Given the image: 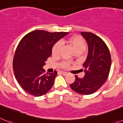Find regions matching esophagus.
Returning <instances> with one entry per match:
<instances>
[{"mask_svg": "<svg viewBox=\"0 0 123 123\" xmlns=\"http://www.w3.org/2000/svg\"><path fill=\"white\" fill-rule=\"evenodd\" d=\"M59 73H60L61 74L63 75H66L68 74V73H67V72H62V71L59 72Z\"/></svg>", "mask_w": 123, "mask_h": 123, "instance_id": "1", "label": "esophagus"}]
</instances>
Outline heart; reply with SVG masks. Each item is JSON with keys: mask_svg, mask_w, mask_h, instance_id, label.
Segmentation results:
<instances>
[{"mask_svg": "<svg viewBox=\"0 0 123 123\" xmlns=\"http://www.w3.org/2000/svg\"><path fill=\"white\" fill-rule=\"evenodd\" d=\"M66 43L69 45V46L74 51L75 53H83L86 49V44L84 40L79 36H72L67 39ZM61 49V44L59 43H55L52 49V54L53 55H58L59 51ZM70 63L67 61H63L61 62L60 66L62 68H68Z\"/></svg>", "mask_w": 123, "mask_h": 123, "instance_id": "1", "label": "heart"}]
</instances>
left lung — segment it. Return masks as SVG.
Here are the masks:
<instances>
[{
  "mask_svg": "<svg viewBox=\"0 0 123 123\" xmlns=\"http://www.w3.org/2000/svg\"><path fill=\"white\" fill-rule=\"evenodd\" d=\"M88 44V54L83 64L85 75L70 84L74 91L81 95H90L106 82L111 64L110 51L106 44L98 36L90 32H81Z\"/></svg>",
  "mask_w": 123,
  "mask_h": 123,
  "instance_id": "1",
  "label": "left lung"
}]
</instances>
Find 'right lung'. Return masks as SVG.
Returning a JSON list of instances; mask_svg holds the SVG:
<instances>
[{"mask_svg": "<svg viewBox=\"0 0 123 123\" xmlns=\"http://www.w3.org/2000/svg\"><path fill=\"white\" fill-rule=\"evenodd\" d=\"M68 33L35 30L20 41L13 57V69L17 80L28 93L40 97L52 88L57 72L45 74L43 67L51 56L53 46Z\"/></svg>", "mask_w": 123, "mask_h": 123, "instance_id": "1", "label": "right lung"}]
</instances>
